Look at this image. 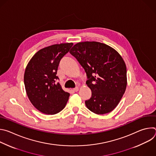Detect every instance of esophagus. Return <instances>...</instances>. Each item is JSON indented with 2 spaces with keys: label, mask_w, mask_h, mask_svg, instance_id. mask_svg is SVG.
Listing matches in <instances>:
<instances>
[{
  "label": "esophagus",
  "mask_w": 156,
  "mask_h": 156,
  "mask_svg": "<svg viewBox=\"0 0 156 156\" xmlns=\"http://www.w3.org/2000/svg\"><path fill=\"white\" fill-rule=\"evenodd\" d=\"M78 90H79V87H75V88L73 89V91H75V92L78 91Z\"/></svg>",
  "instance_id": "1"
}]
</instances>
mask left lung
Segmentation results:
<instances>
[{"label":"left lung","instance_id":"8db88e82","mask_svg":"<svg viewBox=\"0 0 156 156\" xmlns=\"http://www.w3.org/2000/svg\"><path fill=\"white\" fill-rule=\"evenodd\" d=\"M70 53L86 73V83L92 92L91 98L85 101L87 108L99 115L110 112L126 87V67L122 56L114 48L96 41L78 42Z\"/></svg>","mask_w":156,"mask_h":156}]
</instances>
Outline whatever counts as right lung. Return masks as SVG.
<instances>
[{
    "mask_svg": "<svg viewBox=\"0 0 156 156\" xmlns=\"http://www.w3.org/2000/svg\"><path fill=\"white\" fill-rule=\"evenodd\" d=\"M73 43L44 48L37 52L28 62L24 75L27 96L41 112L54 115L65 107L70 93L64 91L56 76L59 62L70 51Z\"/></svg>",
    "mask_w": 156,
    "mask_h": 156,
    "instance_id": "add662e5",
    "label": "right lung"
}]
</instances>
